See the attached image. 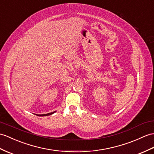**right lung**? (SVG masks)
<instances>
[{
  "mask_svg": "<svg viewBox=\"0 0 154 154\" xmlns=\"http://www.w3.org/2000/svg\"><path fill=\"white\" fill-rule=\"evenodd\" d=\"M55 112H51V113H48V114H41V115H37V116H50V115H51L52 114H54Z\"/></svg>",
  "mask_w": 154,
  "mask_h": 154,
  "instance_id": "obj_1",
  "label": "right lung"
}]
</instances>
